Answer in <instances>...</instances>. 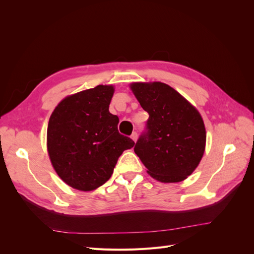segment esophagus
I'll use <instances>...</instances> for the list:
<instances>
[{
	"label": "esophagus",
	"mask_w": 254,
	"mask_h": 254,
	"mask_svg": "<svg viewBox=\"0 0 254 254\" xmlns=\"http://www.w3.org/2000/svg\"><path fill=\"white\" fill-rule=\"evenodd\" d=\"M131 139H132L134 142L137 140V133H136V132H133V133L131 134Z\"/></svg>",
	"instance_id": "obj_1"
}]
</instances>
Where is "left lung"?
I'll use <instances>...</instances> for the list:
<instances>
[{
	"instance_id": "left-lung-1",
	"label": "left lung",
	"mask_w": 254,
	"mask_h": 254,
	"mask_svg": "<svg viewBox=\"0 0 254 254\" xmlns=\"http://www.w3.org/2000/svg\"><path fill=\"white\" fill-rule=\"evenodd\" d=\"M131 90L149 114L134 152L152 178L164 183L184 180L204 152L206 135L200 114L163 82H135Z\"/></svg>"
}]
</instances>
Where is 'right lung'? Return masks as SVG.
I'll return each instance as SVG.
<instances>
[{
  "label": "right lung",
  "instance_id": "obj_1",
  "mask_svg": "<svg viewBox=\"0 0 254 254\" xmlns=\"http://www.w3.org/2000/svg\"><path fill=\"white\" fill-rule=\"evenodd\" d=\"M112 86H97L65 97L53 111L48 150L58 176L79 190H92L110 179L123 151L134 142L119 132L109 112Z\"/></svg>",
  "mask_w": 254,
  "mask_h": 254
}]
</instances>
